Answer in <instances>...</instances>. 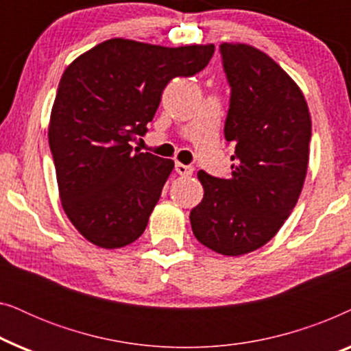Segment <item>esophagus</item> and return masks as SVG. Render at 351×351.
I'll return each instance as SVG.
<instances>
[{"label": "esophagus", "instance_id": "obj_1", "mask_svg": "<svg viewBox=\"0 0 351 351\" xmlns=\"http://www.w3.org/2000/svg\"><path fill=\"white\" fill-rule=\"evenodd\" d=\"M176 172L179 176H191L193 174V167L189 165H182V162H176Z\"/></svg>", "mask_w": 351, "mask_h": 351}]
</instances>
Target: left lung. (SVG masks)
I'll use <instances>...</instances> for the list:
<instances>
[{
	"mask_svg": "<svg viewBox=\"0 0 351 351\" xmlns=\"http://www.w3.org/2000/svg\"><path fill=\"white\" fill-rule=\"evenodd\" d=\"M230 89L225 138L232 176L198 172L204 196L191 209L196 239L223 256L262 247L295 208L308 167L311 119L294 80L265 52L220 45Z\"/></svg>",
	"mask_w": 351,
	"mask_h": 351,
	"instance_id": "8db88e82",
	"label": "left lung"
}]
</instances>
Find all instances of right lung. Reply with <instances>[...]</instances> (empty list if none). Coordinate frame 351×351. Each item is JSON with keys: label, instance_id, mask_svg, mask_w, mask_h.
Returning a JSON list of instances; mask_svg holds the SVG:
<instances>
[{"label": "right lung", "instance_id": "right-lung-1", "mask_svg": "<svg viewBox=\"0 0 351 351\" xmlns=\"http://www.w3.org/2000/svg\"><path fill=\"white\" fill-rule=\"evenodd\" d=\"M214 45L165 47L123 38L66 66L51 112L49 147L66 217L95 246L117 249L145 232L174 161L132 152L177 76L209 64Z\"/></svg>", "mask_w": 351, "mask_h": 351}]
</instances>
